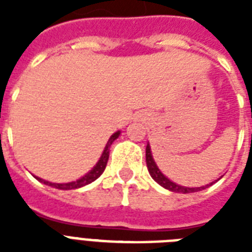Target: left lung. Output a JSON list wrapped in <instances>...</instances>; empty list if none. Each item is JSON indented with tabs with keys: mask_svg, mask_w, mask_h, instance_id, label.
Returning <instances> with one entry per match:
<instances>
[{
	"mask_svg": "<svg viewBox=\"0 0 252 252\" xmlns=\"http://www.w3.org/2000/svg\"><path fill=\"white\" fill-rule=\"evenodd\" d=\"M146 166H148L150 176H152L159 186H162V187L168 189V191L176 192V193H192V192L201 191V189H205V188H208L209 186H212V184L215 183V182H212V183L207 184V186H203V187H184V186L174 183L172 180L168 179L165 174H162V171L157 166V163L154 161L153 154H152V149H150L149 142H148V145H146ZM217 180H220V178ZM217 180H216V182H217Z\"/></svg>",
	"mask_w": 252,
	"mask_h": 252,
	"instance_id": "obj_1",
	"label": "left lung"
}]
</instances>
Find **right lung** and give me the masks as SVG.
Wrapping results in <instances>:
<instances>
[{
	"mask_svg": "<svg viewBox=\"0 0 252 252\" xmlns=\"http://www.w3.org/2000/svg\"><path fill=\"white\" fill-rule=\"evenodd\" d=\"M120 133H122V132L118 130V132H115L114 134H111V137L108 138V141H107L106 146H104V150H103L102 156L99 158V161L96 162V165L91 168L87 174H85L84 176H81L80 179L74 180V182H69V183H52V182L41 179V178H37V176H35V178H36L39 182H41V183L47 184V186H51V187L53 188H57V189H76V188L85 187L87 184H90L91 182H94V180L98 179L99 176L103 174V171H104V168H106L107 166V162H108V157H110V146L112 145V142L120 136Z\"/></svg>",
	"mask_w": 252,
	"mask_h": 252,
	"instance_id": "1",
	"label": "right lung"
}]
</instances>
